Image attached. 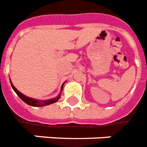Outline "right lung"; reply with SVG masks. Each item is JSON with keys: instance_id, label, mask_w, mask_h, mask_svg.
Returning a JSON list of instances; mask_svg holds the SVG:
<instances>
[{"instance_id": "obj_1", "label": "right lung", "mask_w": 147, "mask_h": 147, "mask_svg": "<svg viewBox=\"0 0 147 147\" xmlns=\"http://www.w3.org/2000/svg\"><path fill=\"white\" fill-rule=\"evenodd\" d=\"M10 83H11V81H10ZM63 86H64V83H63V85L61 86V91L63 90ZM11 86H12L13 90L15 91L16 94H17V96L20 97V98L22 99V100L26 102V104L29 105H32V106H43V105H50V104H52L54 102H56L58 99L60 98L61 97V95L57 96V98H52V99H49V100H46V101H42V102H38V101L36 100V99H33V98H29V97H26V96H24L23 94L21 93L20 92H19L18 90H16L15 86L13 85L12 83H11Z\"/></svg>"}]
</instances>
